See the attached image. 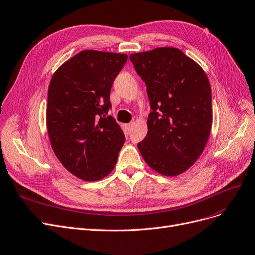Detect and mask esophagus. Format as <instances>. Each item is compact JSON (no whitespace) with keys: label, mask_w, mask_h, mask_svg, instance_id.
Returning a JSON list of instances; mask_svg holds the SVG:
<instances>
[{"label":"esophagus","mask_w":255,"mask_h":255,"mask_svg":"<svg viewBox=\"0 0 255 255\" xmlns=\"http://www.w3.org/2000/svg\"><path fill=\"white\" fill-rule=\"evenodd\" d=\"M132 126H133V124H132V123H129V124H126V125H125V129H126V131L128 132V133L131 131Z\"/></svg>","instance_id":"1"}]
</instances>
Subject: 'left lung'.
Wrapping results in <instances>:
<instances>
[{"label": "left lung", "instance_id": "obj_1", "mask_svg": "<svg viewBox=\"0 0 255 255\" xmlns=\"http://www.w3.org/2000/svg\"><path fill=\"white\" fill-rule=\"evenodd\" d=\"M147 85L152 112L148 133L137 147L150 167L164 176L191 168L212 128V91L201 66L176 48L130 55Z\"/></svg>", "mask_w": 255, "mask_h": 255}]
</instances>
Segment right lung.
<instances>
[{
  "mask_svg": "<svg viewBox=\"0 0 255 255\" xmlns=\"http://www.w3.org/2000/svg\"><path fill=\"white\" fill-rule=\"evenodd\" d=\"M126 54L84 50L60 65L48 91L47 128L63 167L85 181L115 168L125 136L112 116L110 88Z\"/></svg>",
  "mask_w": 255,
  "mask_h": 255,
  "instance_id": "obj_1",
  "label": "right lung"
}]
</instances>
